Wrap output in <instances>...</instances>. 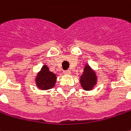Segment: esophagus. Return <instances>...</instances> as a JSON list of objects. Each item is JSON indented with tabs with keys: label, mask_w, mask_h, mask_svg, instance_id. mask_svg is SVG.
I'll use <instances>...</instances> for the list:
<instances>
[{
	"label": "esophagus",
	"mask_w": 131,
	"mask_h": 131,
	"mask_svg": "<svg viewBox=\"0 0 131 131\" xmlns=\"http://www.w3.org/2000/svg\"><path fill=\"white\" fill-rule=\"evenodd\" d=\"M64 75H70L71 74V71L70 70H65V71H64Z\"/></svg>",
	"instance_id": "34e87169"
}]
</instances>
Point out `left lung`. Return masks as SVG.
<instances>
[{"label": "left lung", "mask_w": 131, "mask_h": 131, "mask_svg": "<svg viewBox=\"0 0 131 131\" xmlns=\"http://www.w3.org/2000/svg\"><path fill=\"white\" fill-rule=\"evenodd\" d=\"M97 82V76L96 72L88 64H86L83 74L80 76V83L81 87L86 91H90L96 86Z\"/></svg>", "instance_id": "8db88e82"}]
</instances>
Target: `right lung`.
<instances>
[{"label": "right lung", "instance_id": "add662e5", "mask_svg": "<svg viewBox=\"0 0 131 131\" xmlns=\"http://www.w3.org/2000/svg\"><path fill=\"white\" fill-rule=\"evenodd\" d=\"M56 78V74L50 71L48 66L45 64L40 71L38 72L35 78V82L38 89L41 90H48L54 86Z\"/></svg>", "mask_w": 131, "mask_h": 131}]
</instances>
